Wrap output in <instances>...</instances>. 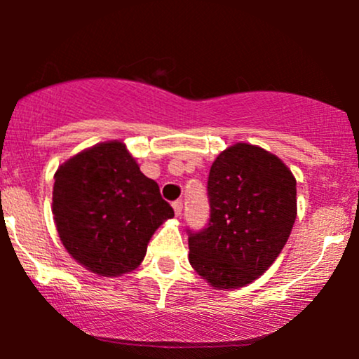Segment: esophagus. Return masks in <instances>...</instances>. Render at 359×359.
<instances>
[{"instance_id":"esophagus-1","label":"esophagus","mask_w":359,"mask_h":359,"mask_svg":"<svg viewBox=\"0 0 359 359\" xmlns=\"http://www.w3.org/2000/svg\"><path fill=\"white\" fill-rule=\"evenodd\" d=\"M172 208H174L175 216H180V214H182V201H175V203H172Z\"/></svg>"}]
</instances>
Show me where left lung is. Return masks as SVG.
<instances>
[{
  "label": "left lung",
  "instance_id": "obj_1",
  "mask_svg": "<svg viewBox=\"0 0 359 359\" xmlns=\"http://www.w3.org/2000/svg\"><path fill=\"white\" fill-rule=\"evenodd\" d=\"M295 177L278 156L236 143L209 170L211 216L189 233V262L214 288H238L257 280L277 259L297 217Z\"/></svg>",
  "mask_w": 359,
  "mask_h": 359
}]
</instances>
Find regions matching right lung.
<instances>
[{"label": "right lung", "instance_id": "1", "mask_svg": "<svg viewBox=\"0 0 359 359\" xmlns=\"http://www.w3.org/2000/svg\"><path fill=\"white\" fill-rule=\"evenodd\" d=\"M53 179L52 212L62 245L102 277L137 269L156 228L174 216L158 184L140 172L118 140L74 155Z\"/></svg>", "mask_w": 359, "mask_h": 359}]
</instances>
